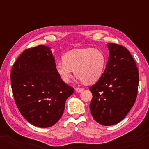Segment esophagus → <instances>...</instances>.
<instances>
[{
  "instance_id": "1",
  "label": "esophagus",
  "mask_w": 149,
  "mask_h": 149,
  "mask_svg": "<svg viewBox=\"0 0 149 149\" xmlns=\"http://www.w3.org/2000/svg\"><path fill=\"white\" fill-rule=\"evenodd\" d=\"M75 91H76L77 92L80 93V92H82V91H83V88H76L75 89Z\"/></svg>"
}]
</instances>
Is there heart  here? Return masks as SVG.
<instances>
[{"label": "heart", "mask_w": 149, "mask_h": 149, "mask_svg": "<svg viewBox=\"0 0 149 149\" xmlns=\"http://www.w3.org/2000/svg\"><path fill=\"white\" fill-rule=\"evenodd\" d=\"M106 65L105 55L93 48L77 49L67 52L64 60L56 62V70L64 83H68L74 72L81 82L92 83L102 75Z\"/></svg>", "instance_id": "heart-1"}]
</instances>
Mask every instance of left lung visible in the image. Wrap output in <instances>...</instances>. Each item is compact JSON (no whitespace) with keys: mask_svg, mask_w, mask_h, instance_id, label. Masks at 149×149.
Segmentation results:
<instances>
[{"mask_svg":"<svg viewBox=\"0 0 149 149\" xmlns=\"http://www.w3.org/2000/svg\"><path fill=\"white\" fill-rule=\"evenodd\" d=\"M109 60L104 72L89 87L93 95L89 109L93 119L102 125L122 121L135 103L139 74L133 57L125 47L107 45Z\"/></svg>","mask_w":149,"mask_h":149,"instance_id":"obj_1","label":"left lung"}]
</instances>
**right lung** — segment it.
<instances>
[{"mask_svg":"<svg viewBox=\"0 0 149 149\" xmlns=\"http://www.w3.org/2000/svg\"><path fill=\"white\" fill-rule=\"evenodd\" d=\"M11 82L22 115L32 125L42 128L59 121L66 99L74 92L57 73L51 47L45 45L22 53L12 68Z\"/></svg>","mask_w":149,"mask_h":149,"instance_id":"obj_1","label":"right lung"}]
</instances>
